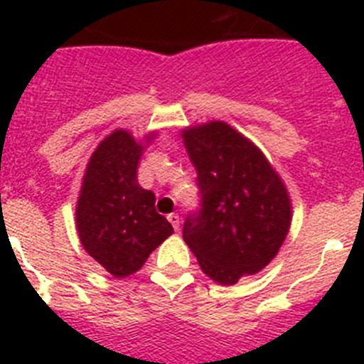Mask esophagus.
Instances as JSON below:
<instances>
[{
	"mask_svg": "<svg viewBox=\"0 0 364 364\" xmlns=\"http://www.w3.org/2000/svg\"><path fill=\"white\" fill-rule=\"evenodd\" d=\"M167 220L171 222L173 230H175V231H178V228H180V217H178V215H176V213L167 215Z\"/></svg>",
	"mask_w": 364,
	"mask_h": 364,
	"instance_id": "34e87169",
	"label": "esophagus"
}]
</instances>
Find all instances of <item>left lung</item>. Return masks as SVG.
Instances as JSON below:
<instances>
[{
    "label": "left lung",
    "instance_id": "left-lung-1",
    "mask_svg": "<svg viewBox=\"0 0 364 364\" xmlns=\"http://www.w3.org/2000/svg\"><path fill=\"white\" fill-rule=\"evenodd\" d=\"M202 195L184 222L186 244L202 272L231 286L279 253L291 226V200L264 153L226 122L182 131Z\"/></svg>",
    "mask_w": 364,
    "mask_h": 364
}]
</instances>
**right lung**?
Returning <instances> with one entry per match:
<instances>
[{"label": "right lung", "instance_id": "right-lung-1", "mask_svg": "<svg viewBox=\"0 0 364 364\" xmlns=\"http://www.w3.org/2000/svg\"><path fill=\"white\" fill-rule=\"evenodd\" d=\"M125 129H114L87 162L76 204L80 242L112 277L124 279L146 264L147 257L173 235V226L154 210V193L138 184L136 167L146 146Z\"/></svg>", "mask_w": 364, "mask_h": 364}]
</instances>
